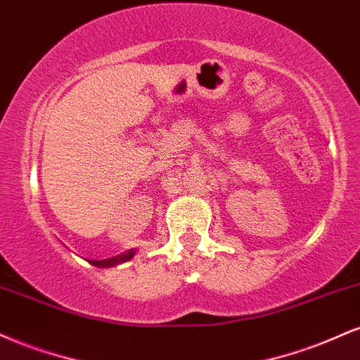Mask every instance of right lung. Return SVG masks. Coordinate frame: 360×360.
<instances>
[{"mask_svg": "<svg viewBox=\"0 0 360 360\" xmlns=\"http://www.w3.org/2000/svg\"><path fill=\"white\" fill-rule=\"evenodd\" d=\"M134 252H136V249H129L128 252H122V255H120V256L109 257V259L89 261V263L97 266V268H109V266H116V264H120V263H124V261H129L131 257L134 256Z\"/></svg>", "mask_w": 360, "mask_h": 360, "instance_id": "add662e5", "label": "right lung"}]
</instances>
